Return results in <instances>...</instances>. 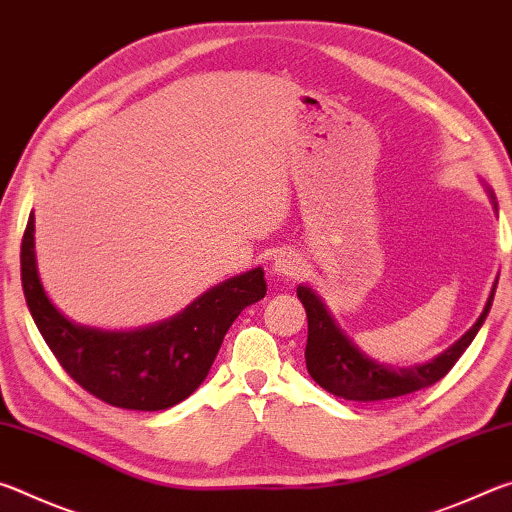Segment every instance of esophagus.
Returning a JSON list of instances; mask_svg holds the SVG:
<instances>
[{
    "instance_id": "obj_1",
    "label": "esophagus",
    "mask_w": 512,
    "mask_h": 512,
    "mask_svg": "<svg viewBox=\"0 0 512 512\" xmlns=\"http://www.w3.org/2000/svg\"><path fill=\"white\" fill-rule=\"evenodd\" d=\"M273 273L282 280H293L302 273V259L298 253H280L273 259Z\"/></svg>"
}]
</instances>
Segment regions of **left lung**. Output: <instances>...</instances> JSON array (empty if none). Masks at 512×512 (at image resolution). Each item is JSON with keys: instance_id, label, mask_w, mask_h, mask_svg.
<instances>
[{"instance_id": "left-lung-1", "label": "left lung", "mask_w": 512, "mask_h": 512, "mask_svg": "<svg viewBox=\"0 0 512 512\" xmlns=\"http://www.w3.org/2000/svg\"><path fill=\"white\" fill-rule=\"evenodd\" d=\"M495 289L497 282L495 287H492V293L488 302H485V309L479 320H476L470 332L463 334L447 352L440 354V357H436L431 363H424V366L393 368L381 366V363L368 359L366 354L341 332V327L334 323V318L329 316L323 300H320L309 287H298V298L307 311L309 323L305 348L309 375L314 377L316 384L323 386L327 393L354 402L393 400V397L429 388L454 368V363L461 359L467 345L474 341L476 332L481 329L483 320L492 307Z\"/></svg>"}]
</instances>
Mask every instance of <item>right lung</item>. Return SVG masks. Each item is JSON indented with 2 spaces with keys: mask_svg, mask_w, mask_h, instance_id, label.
<instances>
[{
  "mask_svg": "<svg viewBox=\"0 0 512 512\" xmlns=\"http://www.w3.org/2000/svg\"><path fill=\"white\" fill-rule=\"evenodd\" d=\"M22 289L42 339L85 391L117 409L162 411L192 395L210 372L223 336L248 305L266 296L262 268L219 284L183 314L135 332H103L67 320L36 271L33 214L22 237Z\"/></svg>",
  "mask_w": 512,
  "mask_h": 512,
  "instance_id": "right-lung-1",
  "label": "right lung"
}]
</instances>
